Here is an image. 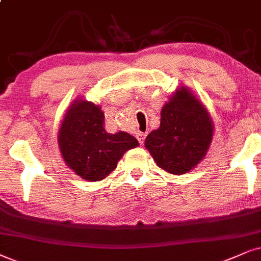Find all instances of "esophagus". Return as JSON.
I'll use <instances>...</instances> for the list:
<instances>
[{
	"instance_id": "1",
	"label": "esophagus",
	"mask_w": 261,
	"mask_h": 261,
	"mask_svg": "<svg viewBox=\"0 0 261 261\" xmlns=\"http://www.w3.org/2000/svg\"><path fill=\"white\" fill-rule=\"evenodd\" d=\"M146 133H141V131H138V133L136 134V137H137V140H138V142H140V143L142 144L144 142V140H146Z\"/></svg>"
}]
</instances>
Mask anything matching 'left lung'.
<instances>
[{
  "label": "left lung",
  "mask_w": 261,
  "mask_h": 261,
  "mask_svg": "<svg viewBox=\"0 0 261 261\" xmlns=\"http://www.w3.org/2000/svg\"><path fill=\"white\" fill-rule=\"evenodd\" d=\"M212 135L208 112L188 89L182 88L163 107L160 127L148 135L146 148L160 169L183 174L203 159Z\"/></svg>",
  "instance_id": "left-lung-1"
}]
</instances>
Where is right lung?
Instances as JSON below:
<instances>
[{
    "instance_id": "add662e5",
    "label": "right lung",
    "mask_w": 261,
    "mask_h": 261,
    "mask_svg": "<svg viewBox=\"0 0 261 261\" xmlns=\"http://www.w3.org/2000/svg\"><path fill=\"white\" fill-rule=\"evenodd\" d=\"M103 123L100 107L79 100L67 111L59 131V146L67 166L90 182L107 177L125 151L138 146L136 138L124 131L107 134Z\"/></svg>"
}]
</instances>
